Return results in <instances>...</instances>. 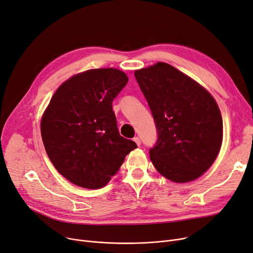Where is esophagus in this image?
Returning <instances> with one entry per match:
<instances>
[{"label":"esophagus","instance_id":"obj_1","mask_svg":"<svg viewBox=\"0 0 253 253\" xmlns=\"http://www.w3.org/2000/svg\"><path fill=\"white\" fill-rule=\"evenodd\" d=\"M133 140L135 141V144H136L137 146H140V142H141V141H140V138H139V137H137V136H136V137H134V138H133Z\"/></svg>","mask_w":253,"mask_h":253}]
</instances>
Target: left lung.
<instances>
[{"label":"left lung","instance_id":"obj_1","mask_svg":"<svg viewBox=\"0 0 253 253\" xmlns=\"http://www.w3.org/2000/svg\"><path fill=\"white\" fill-rule=\"evenodd\" d=\"M134 75L157 130L156 144L149 151L154 167L177 183L201 177L215 161L222 142V118L214 98L167 63Z\"/></svg>","mask_w":253,"mask_h":253}]
</instances>
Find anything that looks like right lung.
Here are the masks:
<instances>
[{
	"label": "right lung",
	"mask_w": 253,
	"mask_h": 253,
	"mask_svg": "<svg viewBox=\"0 0 253 253\" xmlns=\"http://www.w3.org/2000/svg\"><path fill=\"white\" fill-rule=\"evenodd\" d=\"M114 68L74 75L53 94L41 120V136L53 167L87 189L105 186L137 146L121 136L113 101L127 84Z\"/></svg>",
	"instance_id": "obj_1"
}]
</instances>
